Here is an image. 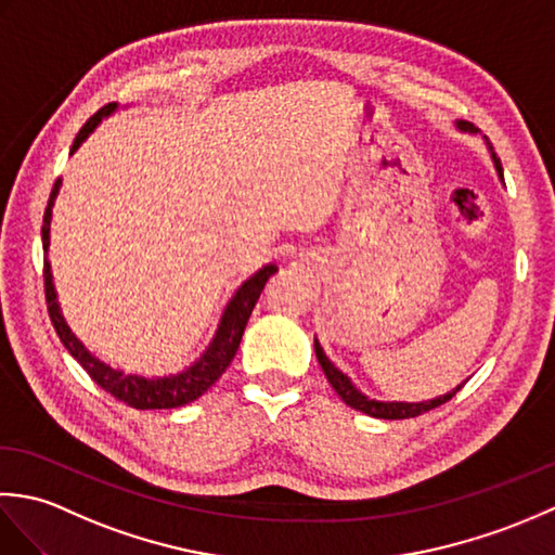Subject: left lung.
<instances>
[{"instance_id":"left-lung-1","label":"left lung","mask_w":555,"mask_h":555,"mask_svg":"<svg viewBox=\"0 0 555 555\" xmlns=\"http://www.w3.org/2000/svg\"><path fill=\"white\" fill-rule=\"evenodd\" d=\"M460 128H465V131H473V124H460ZM493 162H496V169H499V176L503 179V167H501V159L493 157ZM314 352H317V360H320L322 370L326 374L328 384L334 386V391L346 400V403L350 408H356L360 412H364V415L370 417H379V420H408V417H417L422 415V412H429L434 408L443 405L446 400H451L460 388H463L465 384H460L455 391L446 393V396H439L436 400H427V403H376V400H367L362 393H358L356 388H352V384L348 382L346 374H340L332 362H328V358L324 356V350L320 348V344L314 340Z\"/></svg>"}]
</instances>
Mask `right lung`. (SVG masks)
<instances>
[{
  "instance_id": "obj_1",
  "label": "right lung",
  "mask_w": 555,
  "mask_h": 555,
  "mask_svg": "<svg viewBox=\"0 0 555 555\" xmlns=\"http://www.w3.org/2000/svg\"><path fill=\"white\" fill-rule=\"evenodd\" d=\"M114 107L116 104H104L98 114H92L90 119L82 124L70 152H76V147L88 138L92 128L100 124L102 116L114 112ZM56 193H59V181L52 188L50 203H47L44 217H42L44 253H47V245H50V217H52V205H54ZM274 271H276V267H264V269H259L250 281H245V284L238 288V293L233 296V300L229 302L227 312H223L219 332H217L215 340H211V346L207 348L205 356L199 358L193 367H188L185 372L176 374V376H167V379H143V376L121 374V372L107 367V364L100 362L98 358H92L90 352L80 346V340L70 334V328L66 326L62 312H59V308H56L52 271H50V264H47V259L42 267V276H44L47 312H50L54 332L59 338H62V344L66 346L70 356L80 362V367L88 372L90 379L95 382L100 388H104L109 396L119 400V403H126L135 410H167V408H179L185 403H193V400L203 396L207 388L215 384L223 372H227V367L235 356V350H238V346H241L245 324H247V320H250L259 293L264 291V284L269 281V276L274 274Z\"/></svg>"
}]
</instances>
